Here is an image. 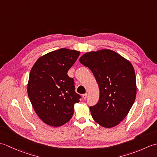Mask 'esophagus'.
<instances>
[{
  "mask_svg": "<svg viewBox=\"0 0 157 157\" xmlns=\"http://www.w3.org/2000/svg\"><path fill=\"white\" fill-rule=\"evenodd\" d=\"M82 96H83V98L84 99H86V98H87V96H88V94H87V93H86V94H84L82 95Z\"/></svg>",
  "mask_w": 157,
  "mask_h": 157,
  "instance_id": "esophagus-1",
  "label": "esophagus"
}]
</instances>
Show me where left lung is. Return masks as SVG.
Listing matches in <instances>:
<instances>
[{"instance_id":"8db88e82","label":"left lung","mask_w":157,"mask_h":157,"mask_svg":"<svg viewBox=\"0 0 157 157\" xmlns=\"http://www.w3.org/2000/svg\"><path fill=\"white\" fill-rule=\"evenodd\" d=\"M79 62L91 70L99 86L97 104L90 106L92 118L106 128L117 125L128 114L136 96L131 63L109 49L86 52Z\"/></svg>"}]
</instances>
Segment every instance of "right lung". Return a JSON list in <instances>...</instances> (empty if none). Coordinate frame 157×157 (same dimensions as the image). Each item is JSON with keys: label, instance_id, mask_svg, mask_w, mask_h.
I'll use <instances>...</instances> for the list:
<instances>
[{"label": "right lung", "instance_id": "right-lung-1", "mask_svg": "<svg viewBox=\"0 0 157 157\" xmlns=\"http://www.w3.org/2000/svg\"><path fill=\"white\" fill-rule=\"evenodd\" d=\"M80 52L61 48L40 57L31 69L28 94L35 112L46 124L59 127L68 122L80 95L67 75Z\"/></svg>", "mask_w": 157, "mask_h": 157}]
</instances>
